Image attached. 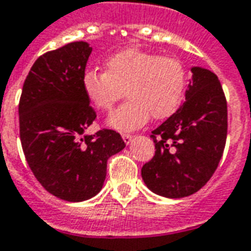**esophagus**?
I'll return each instance as SVG.
<instances>
[{
    "instance_id": "obj_1",
    "label": "esophagus",
    "mask_w": 251,
    "mask_h": 251,
    "mask_svg": "<svg viewBox=\"0 0 251 251\" xmlns=\"http://www.w3.org/2000/svg\"><path fill=\"white\" fill-rule=\"evenodd\" d=\"M122 138H123L124 143L129 144V143H131V142H132L133 135H131V133H123V135H122Z\"/></svg>"
}]
</instances>
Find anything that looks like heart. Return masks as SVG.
I'll return each mask as SVG.
<instances>
[{
  "label": "heart",
  "mask_w": 251,
  "mask_h": 251,
  "mask_svg": "<svg viewBox=\"0 0 251 251\" xmlns=\"http://www.w3.org/2000/svg\"><path fill=\"white\" fill-rule=\"evenodd\" d=\"M187 85V67L180 58L136 48L111 56L105 72L91 69L83 76L84 92L101 112H109L126 91L128 101L108 119L122 131L142 127L151 115L155 120L170 118L183 103Z\"/></svg>",
  "instance_id": "obj_1"
}]
</instances>
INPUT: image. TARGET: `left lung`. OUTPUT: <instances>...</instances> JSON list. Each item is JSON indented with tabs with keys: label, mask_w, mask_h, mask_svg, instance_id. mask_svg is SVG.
Instances as JSON below:
<instances>
[{
	"label": "left lung",
	"mask_w": 251,
	"mask_h": 251,
	"mask_svg": "<svg viewBox=\"0 0 251 251\" xmlns=\"http://www.w3.org/2000/svg\"><path fill=\"white\" fill-rule=\"evenodd\" d=\"M186 101L153 129V158L142 168L147 187L183 198L207 183L218 167L227 136V103L217 75L194 67Z\"/></svg>",
	"instance_id": "obj_1"
}]
</instances>
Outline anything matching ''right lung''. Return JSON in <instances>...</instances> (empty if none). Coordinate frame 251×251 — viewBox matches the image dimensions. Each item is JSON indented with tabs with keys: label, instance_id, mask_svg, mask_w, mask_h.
Segmentation results:
<instances>
[{
	"label": "right lung",
	"instance_id": "add662e5",
	"mask_svg": "<svg viewBox=\"0 0 251 251\" xmlns=\"http://www.w3.org/2000/svg\"><path fill=\"white\" fill-rule=\"evenodd\" d=\"M91 52L89 44L76 41L44 53L25 78L18 104L20 139L33 175L68 202L95 197L103 187L107 160L126 147L113 129L84 135L96 119L83 88Z\"/></svg>",
	"mask_w": 251,
	"mask_h": 251
}]
</instances>
